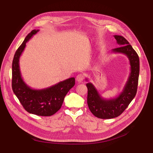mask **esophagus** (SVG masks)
Instances as JSON below:
<instances>
[{
  "label": "esophagus",
  "mask_w": 153,
  "mask_h": 153,
  "mask_svg": "<svg viewBox=\"0 0 153 153\" xmlns=\"http://www.w3.org/2000/svg\"><path fill=\"white\" fill-rule=\"evenodd\" d=\"M84 75L82 73L78 74V75L76 76V80L78 82H82L83 80H84Z\"/></svg>",
  "instance_id": "obj_1"
}]
</instances>
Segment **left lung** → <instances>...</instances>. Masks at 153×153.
<instances>
[{"label": "left lung", "mask_w": 153, "mask_h": 153, "mask_svg": "<svg viewBox=\"0 0 153 153\" xmlns=\"http://www.w3.org/2000/svg\"><path fill=\"white\" fill-rule=\"evenodd\" d=\"M114 38L121 47L113 49L112 52L126 55L130 64L131 72L123 92L116 98L112 99L103 98L92 83L89 82L86 84L88 89V106L92 114L100 119H112L118 117L135 98L137 91L140 71L138 55L123 36L115 35Z\"/></svg>", "instance_id": "8db88e82"}]
</instances>
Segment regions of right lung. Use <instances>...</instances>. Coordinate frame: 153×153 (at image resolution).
<instances>
[{"instance_id":"right-lung-1","label":"right lung","mask_w":153,"mask_h":153,"mask_svg":"<svg viewBox=\"0 0 153 153\" xmlns=\"http://www.w3.org/2000/svg\"><path fill=\"white\" fill-rule=\"evenodd\" d=\"M39 30H32L16 51L12 64V89L24 108L29 113L40 116H50L61 108L64 97L75 84V78H69L43 89H33L23 80L19 59L27 42Z\"/></svg>"}]
</instances>
